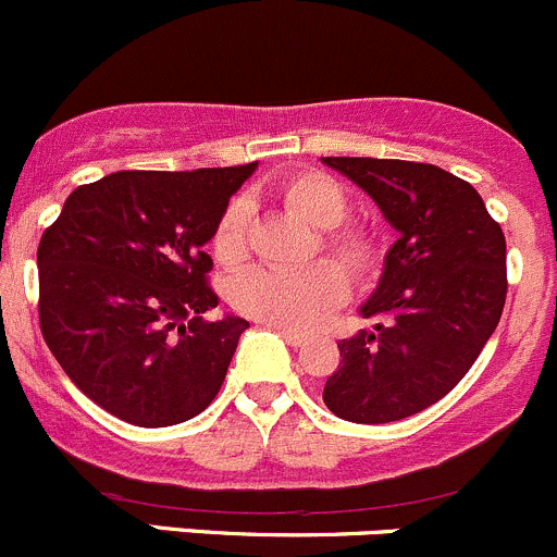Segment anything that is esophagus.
Listing matches in <instances>:
<instances>
[{"label":"esophagus","instance_id":"esophagus-1","mask_svg":"<svg viewBox=\"0 0 557 557\" xmlns=\"http://www.w3.org/2000/svg\"><path fill=\"white\" fill-rule=\"evenodd\" d=\"M273 330L278 332L281 337H284L286 343H289V346H302V343L308 341V335L306 332H297V330H286V326H273Z\"/></svg>","mask_w":557,"mask_h":557}]
</instances>
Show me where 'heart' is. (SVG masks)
<instances>
[{"instance_id":"obj_1","label":"heart","mask_w":557,"mask_h":557,"mask_svg":"<svg viewBox=\"0 0 557 557\" xmlns=\"http://www.w3.org/2000/svg\"><path fill=\"white\" fill-rule=\"evenodd\" d=\"M276 198L292 214L317 227L313 251H326L337 265L313 260L297 271L255 268L231 281V306L244 317L286 330H308L346 300L348 284L364 286L383 271V244L375 231L348 216V195L343 185L321 171H297L276 185ZM211 255L222 268H238L249 257V206L231 200L211 231ZM344 272L341 274L339 271Z\"/></svg>"}]
</instances>
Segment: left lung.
Returning a JSON list of instances; mask_svg holds the SVG:
<instances>
[{"label": "left lung", "instance_id": "8db88e82", "mask_svg": "<svg viewBox=\"0 0 557 557\" xmlns=\"http://www.w3.org/2000/svg\"><path fill=\"white\" fill-rule=\"evenodd\" d=\"M377 203L399 238L362 306L375 330L337 343L324 405L354 423L426 410L485 348L507 300V240L469 182L432 163L321 158Z\"/></svg>", "mask_w": 557, "mask_h": 557}]
</instances>
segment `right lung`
<instances>
[{"label":"right lung","instance_id":"1","mask_svg":"<svg viewBox=\"0 0 557 557\" xmlns=\"http://www.w3.org/2000/svg\"><path fill=\"white\" fill-rule=\"evenodd\" d=\"M257 163L117 171L42 233L39 326L74 386L136 426H174L220 392L249 321H206L216 216Z\"/></svg>","mask_w":557,"mask_h":557}]
</instances>
